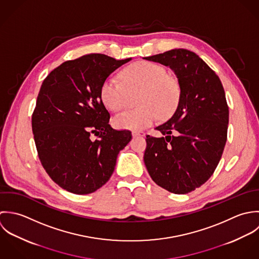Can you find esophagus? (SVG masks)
<instances>
[{
	"label": "esophagus",
	"mask_w": 259,
	"mask_h": 259,
	"mask_svg": "<svg viewBox=\"0 0 259 259\" xmlns=\"http://www.w3.org/2000/svg\"><path fill=\"white\" fill-rule=\"evenodd\" d=\"M145 134L143 132H139V131H133L132 132V136L133 137H138V136H144Z\"/></svg>",
	"instance_id": "34e87169"
}]
</instances>
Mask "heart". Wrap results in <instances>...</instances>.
<instances>
[{
    "label": "heart",
    "instance_id": "obj_1",
    "mask_svg": "<svg viewBox=\"0 0 259 259\" xmlns=\"http://www.w3.org/2000/svg\"><path fill=\"white\" fill-rule=\"evenodd\" d=\"M122 82L114 76L106 78L100 88L104 105L114 112L122 110L128 92L141 90L139 109L117 115L113 122L117 128L140 131L168 116L177 106L180 90L177 82L167 76L166 70L151 62H138L121 74Z\"/></svg>",
    "mask_w": 259,
    "mask_h": 259
}]
</instances>
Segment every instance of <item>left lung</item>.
Returning a JSON list of instances; mask_svg holds the SVG:
<instances>
[{"label": "left lung", "instance_id": "1", "mask_svg": "<svg viewBox=\"0 0 259 259\" xmlns=\"http://www.w3.org/2000/svg\"><path fill=\"white\" fill-rule=\"evenodd\" d=\"M143 59L169 67L180 88L175 113L156 127L165 137L146 136L144 163L157 185L186 194L206 182L223 153L229 120L225 92L219 77L194 52L173 49Z\"/></svg>", "mask_w": 259, "mask_h": 259}]
</instances>
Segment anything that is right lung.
<instances>
[{
	"label": "right lung",
	"instance_id": "add662e5",
	"mask_svg": "<svg viewBox=\"0 0 259 259\" xmlns=\"http://www.w3.org/2000/svg\"><path fill=\"white\" fill-rule=\"evenodd\" d=\"M131 60L85 55L61 64L41 86L32 116L38 155L53 181L71 193L89 194L102 187L132 139L130 131L109 125L100 97L104 80Z\"/></svg>",
	"mask_w": 259,
	"mask_h": 259
}]
</instances>
